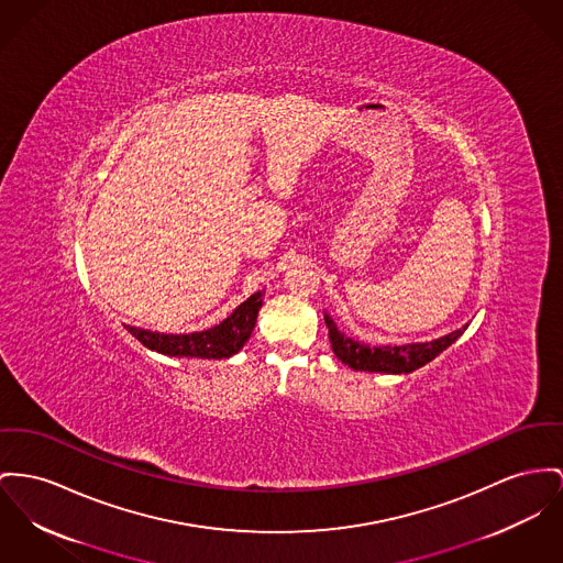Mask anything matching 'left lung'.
<instances>
[{
	"instance_id": "obj_1",
	"label": "left lung",
	"mask_w": 563,
	"mask_h": 563,
	"mask_svg": "<svg viewBox=\"0 0 563 563\" xmlns=\"http://www.w3.org/2000/svg\"><path fill=\"white\" fill-rule=\"evenodd\" d=\"M327 329H329V339L331 347L335 352L339 361L356 372H377V374H410L413 369L427 365L433 361L438 354H442L450 343H454L456 338L465 331L459 329L444 338L424 341V343H408V345H379L372 347L367 343L354 341V339L339 333L335 322L324 316Z\"/></svg>"
}]
</instances>
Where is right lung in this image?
I'll return each instance as SVG.
<instances>
[{"label":"right lung","mask_w":563,"mask_h":563,"mask_svg":"<svg viewBox=\"0 0 563 563\" xmlns=\"http://www.w3.org/2000/svg\"><path fill=\"white\" fill-rule=\"evenodd\" d=\"M263 307V290L254 292L245 302H241L224 322L213 329L188 333V335H164L136 327H125L134 338L150 350L168 356H198V358H228L236 354L252 335Z\"/></svg>","instance_id":"1"}]
</instances>
